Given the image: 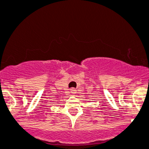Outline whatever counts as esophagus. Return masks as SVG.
Listing matches in <instances>:
<instances>
[{"label": "esophagus", "mask_w": 149, "mask_h": 149, "mask_svg": "<svg viewBox=\"0 0 149 149\" xmlns=\"http://www.w3.org/2000/svg\"><path fill=\"white\" fill-rule=\"evenodd\" d=\"M71 93H72V94H75V93H76V89H74V88L71 89Z\"/></svg>", "instance_id": "34e87169"}]
</instances>
